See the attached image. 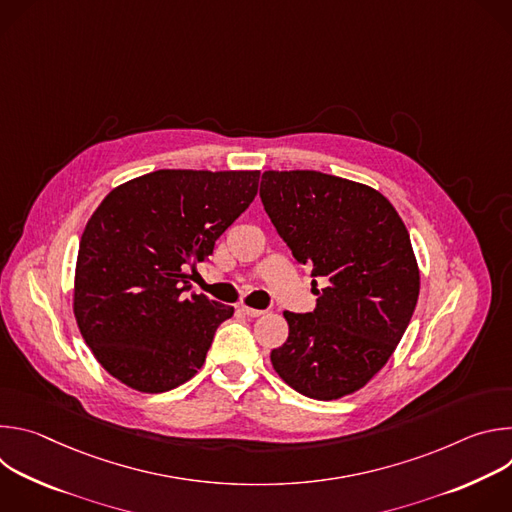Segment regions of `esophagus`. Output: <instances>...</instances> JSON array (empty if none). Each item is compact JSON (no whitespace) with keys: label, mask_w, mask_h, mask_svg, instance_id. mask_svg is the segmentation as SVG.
I'll use <instances>...</instances> for the list:
<instances>
[{"label":"esophagus","mask_w":512,"mask_h":512,"mask_svg":"<svg viewBox=\"0 0 512 512\" xmlns=\"http://www.w3.org/2000/svg\"><path fill=\"white\" fill-rule=\"evenodd\" d=\"M241 312H243L245 316H249V318H259V316H263V314H265L263 310H257V308H249V306H241Z\"/></svg>","instance_id":"obj_1"}]
</instances>
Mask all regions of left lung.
I'll return each mask as SVG.
<instances>
[{"mask_svg": "<svg viewBox=\"0 0 512 512\" xmlns=\"http://www.w3.org/2000/svg\"><path fill=\"white\" fill-rule=\"evenodd\" d=\"M259 196L291 255L328 279L314 312L283 314L273 369L310 399L352 395L385 367L419 298L407 227L375 188L316 170L263 172Z\"/></svg>", "mask_w": 512, "mask_h": 512, "instance_id": "8db88e82", "label": "left lung"}]
</instances>
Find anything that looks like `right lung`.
<instances>
[{"instance_id":"obj_1","label":"right lung","mask_w":512,"mask_h":512,"mask_svg":"<svg viewBox=\"0 0 512 512\" xmlns=\"http://www.w3.org/2000/svg\"><path fill=\"white\" fill-rule=\"evenodd\" d=\"M259 170H158L113 188L83 231L72 312L101 367L164 393L204 364L233 306L186 296L196 269L253 202Z\"/></svg>"}]
</instances>
